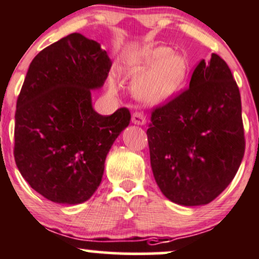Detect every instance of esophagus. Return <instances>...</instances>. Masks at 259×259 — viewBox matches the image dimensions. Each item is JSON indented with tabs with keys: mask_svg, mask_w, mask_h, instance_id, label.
<instances>
[{
	"mask_svg": "<svg viewBox=\"0 0 259 259\" xmlns=\"http://www.w3.org/2000/svg\"><path fill=\"white\" fill-rule=\"evenodd\" d=\"M132 121L135 125H144V124H146V118H145V115L143 114V113L135 112L132 116Z\"/></svg>",
	"mask_w": 259,
	"mask_h": 259,
	"instance_id": "34e87169",
	"label": "esophagus"
}]
</instances>
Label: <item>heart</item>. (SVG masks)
Wrapping results in <instances>:
<instances>
[{
    "mask_svg": "<svg viewBox=\"0 0 259 259\" xmlns=\"http://www.w3.org/2000/svg\"><path fill=\"white\" fill-rule=\"evenodd\" d=\"M189 72V62L182 54L172 53L167 47L145 49L129 59L125 76L134 83L133 92L139 101L155 104L168 98L184 83ZM112 95L118 92L114 78L108 81Z\"/></svg>",
    "mask_w": 259,
    "mask_h": 259,
    "instance_id": "obj_1",
    "label": "heart"
}]
</instances>
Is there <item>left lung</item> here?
Segmentation results:
<instances>
[{
  "label": "left lung",
  "instance_id": "left-lung-1",
  "mask_svg": "<svg viewBox=\"0 0 259 259\" xmlns=\"http://www.w3.org/2000/svg\"><path fill=\"white\" fill-rule=\"evenodd\" d=\"M146 134L164 197L198 206L220 195L245 155L240 91L226 62L217 54L199 62L189 88L153 109Z\"/></svg>",
  "mask_w": 259,
  "mask_h": 259
}]
</instances>
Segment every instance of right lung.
<instances>
[{"label":"right lung","mask_w":259,"mask_h":259,"mask_svg":"<svg viewBox=\"0 0 259 259\" xmlns=\"http://www.w3.org/2000/svg\"><path fill=\"white\" fill-rule=\"evenodd\" d=\"M110 66L107 51L79 33L30 62L17 99L14 160L29 186L54 203L92 197L110 147L130 123L126 108L101 115L92 107L91 91L103 86Z\"/></svg>","instance_id":"obj_1"}]
</instances>
